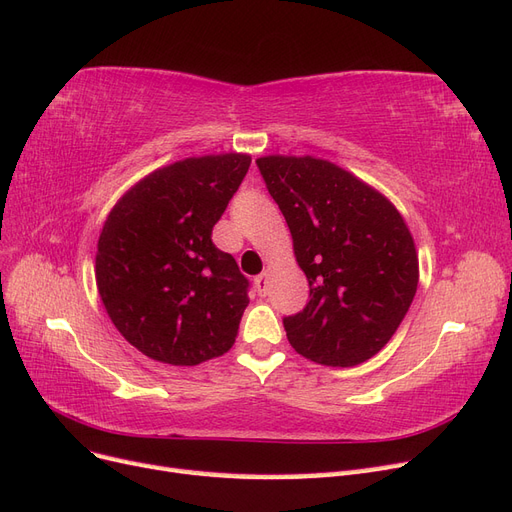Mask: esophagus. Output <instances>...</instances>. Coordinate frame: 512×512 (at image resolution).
I'll return each mask as SVG.
<instances>
[{
	"mask_svg": "<svg viewBox=\"0 0 512 512\" xmlns=\"http://www.w3.org/2000/svg\"><path fill=\"white\" fill-rule=\"evenodd\" d=\"M267 275H269V273H260V275L256 277V280H254V288H256V292L260 294V297H267V292H269Z\"/></svg>",
	"mask_w": 512,
	"mask_h": 512,
	"instance_id": "34e87169",
	"label": "esophagus"
}]
</instances>
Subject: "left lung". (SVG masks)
Here are the masks:
<instances>
[{
    "instance_id": "left-lung-1",
    "label": "left lung",
    "mask_w": 512,
    "mask_h": 512,
    "mask_svg": "<svg viewBox=\"0 0 512 512\" xmlns=\"http://www.w3.org/2000/svg\"><path fill=\"white\" fill-rule=\"evenodd\" d=\"M256 164L309 282L303 312L284 318L290 346L320 365L365 363L389 344L416 294L418 256L404 218L329 160L265 156Z\"/></svg>"
}]
</instances>
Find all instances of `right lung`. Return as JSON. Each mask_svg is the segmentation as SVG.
Segmentation results:
<instances>
[{
    "instance_id": "obj_1",
    "label": "right lung",
    "mask_w": 512,
    "mask_h": 512,
    "mask_svg": "<svg viewBox=\"0 0 512 512\" xmlns=\"http://www.w3.org/2000/svg\"><path fill=\"white\" fill-rule=\"evenodd\" d=\"M250 164L247 153L179 160L132 185L108 213L98 292L117 331L149 359L198 365L235 344L250 282L211 230Z\"/></svg>"
}]
</instances>
